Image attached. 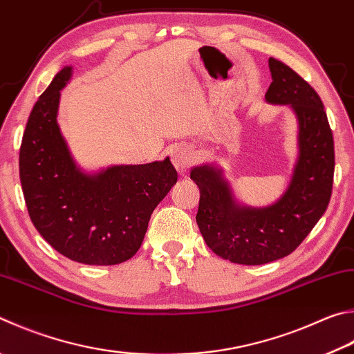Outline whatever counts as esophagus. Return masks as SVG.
<instances>
[{
  "instance_id": "obj_1",
  "label": "esophagus",
  "mask_w": 354,
  "mask_h": 354,
  "mask_svg": "<svg viewBox=\"0 0 354 354\" xmlns=\"http://www.w3.org/2000/svg\"><path fill=\"white\" fill-rule=\"evenodd\" d=\"M195 153L187 145H175L171 149V162L179 173H183L194 164Z\"/></svg>"
}]
</instances>
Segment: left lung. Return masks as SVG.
Segmentation results:
<instances>
[{
    "label": "left lung",
    "instance_id": "obj_1",
    "mask_svg": "<svg viewBox=\"0 0 354 354\" xmlns=\"http://www.w3.org/2000/svg\"><path fill=\"white\" fill-rule=\"evenodd\" d=\"M272 83L265 100L288 105L297 119V159L288 187L272 204L254 207L236 199L220 165L192 167L199 187L198 227L205 244L239 265H265L289 255L328 207L334 142L319 94L280 60L269 59Z\"/></svg>",
    "mask_w": 354,
    "mask_h": 354
}]
</instances>
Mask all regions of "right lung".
I'll list each match as a JSON object with an SVG mask.
<instances>
[{"label":"right lung","instance_id":"add662e5","mask_svg":"<svg viewBox=\"0 0 354 354\" xmlns=\"http://www.w3.org/2000/svg\"><path fill=\"white\" fill-rule=\"evenodd\" d=\"M73 66L57 74L32 108L20 149L29 216L55 250L83 265H118L138 252L156 205L178 181L170 158L85 171L57 122Z\"/></svg>","mask_w":354,"mask_h":354}]
</instances>
